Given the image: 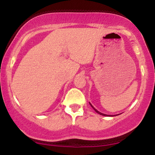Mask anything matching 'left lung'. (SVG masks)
I'll list each match as a JSON object with an SVG mask.
<instances>
[{
  "instance_id": "8db88e82",
  "label": "left lung",
  "mask_w": 155,
  "mask_h": 155,
  "mask_svg": "<svg viewBox=\"0 0 155 155\" xmlns=\"http://www.w3.org/2000/svg\"><path fill=\"white\" fill-rule=\"evenodd\" d=\"M90 106H92V108H93V109H94V110H95V111L96 112H97V114H101V115H103V116H106V117H108V116H110V115H107V114H103V113H101V112H100V111H97V110H96V109H95V108H94V107H93V106H92V104H90Z\"/></svg>"
}]
</instances>
